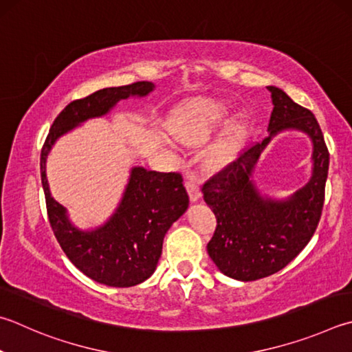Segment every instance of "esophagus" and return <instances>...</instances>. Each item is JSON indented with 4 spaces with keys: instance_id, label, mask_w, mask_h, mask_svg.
Wrapping results in <instances>:
<instances>
[{
    "instance_id": "obj_1",
    "label": "esophagus",
    "mask_w": 352,
    "mask_h": 352,
    "mask_svg": "<svg viewBox=\"0 0 352 352\" xmlns=\"http://www.w3.org/2000/svg\"><path fill=\"white\" fill-rule=\"evenodd\" d=\"M184 186H186V190H188V194H189L190 201H197L198 198L201 197L200 186H198L197 182L192 180V178H188V180L184 182Z\"/></svg>"
}]
</instances>
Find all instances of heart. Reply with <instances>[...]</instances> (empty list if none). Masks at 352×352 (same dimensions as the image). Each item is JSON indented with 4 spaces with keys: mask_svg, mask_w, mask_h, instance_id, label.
I'll list each match as a JSON object with an SVG mask.
<instances>
[{
    "mask_svg": "<svg viewBox=\"0 0 352 352\" xmlns=\"http://www.w3.org/2000/svg\"><path fill=\"white\" fill-rule=\"evenodd\" d=\"M228 109L225 104L215 101H198V103L184 107L170 120L169 129L177 140L184 144H200L210 137V133L225 120ZM235 127L228 135L220 140L210 151L214 162H225L234 151Z\"/></svg>",
    "mask_w": 352,
    "mask_h": 352,
    "instance_id": "b5f03b06",
    "label": "heart"
}]
</instances>
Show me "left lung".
<instances>
[{
	"mask_svg": "<svg viewBox=\"0 0 352 352\" xmlns=\"http://www.w3.org/2000/svg\"><path fill=\"white\" fill-rule=\"evenodd\" d=\"M274 109L270 137L239 157L203 184L204 201L217 219L208 243V254L228 277L252 282L291 263L308 245L320 221L329 152L317 120L309 109L287 97L282 89L270 86ZM283 129H298L315 143V169L311 182L283 202L261 197L250 180L253 164L271 136Z\"/></svg>",
	"mask_w": 352,
	"mask_h": 352,
	"instance_id": "1",
	"label": "left lung"
}]
</instances>
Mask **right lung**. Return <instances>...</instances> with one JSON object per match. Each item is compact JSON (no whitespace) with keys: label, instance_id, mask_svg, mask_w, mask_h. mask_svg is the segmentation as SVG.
Listing matches in <instances>:
<instances>
[{"label":"right lung","instance_id":"1","mask_svg":"<svg viewBox=\"0 0 352 352\" xmlns=\"http://www.w3.org/2000/svg\"><path fill=\"white\" fill-rule=\"evenodd\" d=\"M154 85L137 81L127 86L106 87L75 100L63 109L43 144L40 168L49 223L67 258L95 282L129 287L144 282L155 271L163 239L172 223L180 219L189 197L178 172H157L133 168L123 200L111 220L95 231L82 232L70 225L66 209L49 192L46 158L56 138L82 121L101 117L120 100L148 95Z\"/></svg>","mask_w":352,"mask_h":352}]
</instances>
